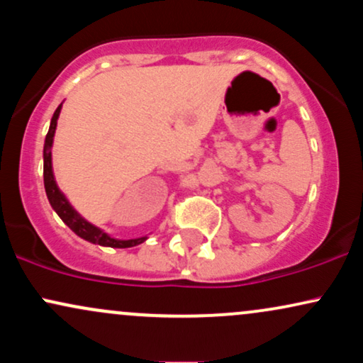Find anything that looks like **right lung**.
<instances>
[{
    "label": "right lung",
    "mask_w": 363,
    "mask_h": 363,
    "mask_svg": "<svg viewBox=\"0 0 363 363\" xmlns=\"http://www.w3.org/2000/svg\"><path fill=\"white\" fill-rule=\"evenodd\" d=\"M61 107H62V102L57 106V109L54 111L51 124H49V131L48 135H45V141H44V187L52 210L56 211L57 216H60L62 222L72 228L74 234L82 237V239L86 240V242L104 245V247H118V249L135 247V245L143 244L145 240L148 239L147 235L136 237V239H116V237H112L107 234V232H104L102 228L95 227V225L90 223L89 220L83 218V216L72 206V203L68 201V198L62 194L60 186H57L56 179H54L52 152H51L52 143H54V133H56V126H57V119H60V114H61Z\"/></svg>",
    "instance_id": "right-lung-1"
}]
</instances>
